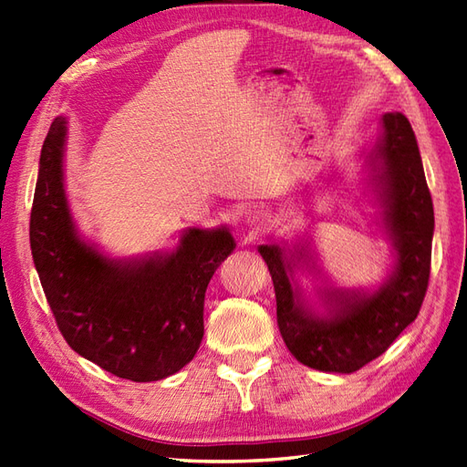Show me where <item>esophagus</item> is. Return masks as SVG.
Wrapping results in <instances>:
<instances>
[{
  "label": "esophagus",
  "mask_w": 467,
  "mask_h": 467,
  "mask_svg": "<svg viewBox=\"0 0 467 467\" xmlns=\"http://www.w3.org/2000/svg\"><path fill=\"white\" fill-rule=\"evenodd\" d=\"M244 221L250 224V226H254V229H260V226H264L265 223H268V213H265L262 207H250L248 211H246V215H244Z\"/></svg>",
  "instance_id": "esophagus-1"
}]
</instances>
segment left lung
Masks as SVG:
<instances>
[{
	"instance_id": "left-lung-1",
	"label": "left lung",
	"mask_w": 467,
	"mask_h": 467,
	"mask_svg": "<svg viewBox=\"0 0 467 467\" xmlns=\"http://www.w3.org/2000/svg\"><path fill=\"white\" fill-rule=\"evenodd\" d=\"M368 166L395 250V268L378 289H325V313H318L291 284L293 268L309 258L307 248L296 246L287 257L289 248L258 246L274 282L282 338L301 364L318 371L352 374L381 356L415 321L429 287L434 209L415 132L403 113L381 117Z\"/></svg>"
}]
</instances>
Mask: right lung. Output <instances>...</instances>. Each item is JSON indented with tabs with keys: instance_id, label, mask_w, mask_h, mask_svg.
<instances>
[{
	"instance_id": "right-lung-1",
	"label": "right lung",
	"mask_w": 467,
	"mask_h": 467,
	"mask_svg": "<svg viewBox=\"0 0 467 467\" xmlns=\"http://www.w3.org/2000/svg\"><path fill=\"white\" fill-rule=\"evenodd\" d=\"M66 117L45 139L31 209V252L70 348L109 374L158 381L190 364L203 338L213 274L234 250L226 226L183 231L174 252L113 260L79 236L64 190Z\"/></svg>"
}]
</instances>
